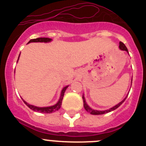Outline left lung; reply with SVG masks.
I'll list each match as a JSON object with an SVG mask.
<instances>
[{
    "label": "left lung",
    "mask_w": 146,
    "mask_h": 146,
    "mask_svg": "<svg viewBox=\"0 0 146 146\" xmlns=\"http://www.w3.org/2000/svg\"><path fill=\"white\" fill-rule=\"evenodd\" d=\"M119 44H119L120 50H125V51H126V52L129 53L128 50H127V48H126V47L125 46L124 44H123V42H120ZM131 81H132V80H131ZM126 97H127V96H126V97H125V99H123V100L121 102L118 103V104H116L115 106L113 107V108H110V109H109V110H102V111H101V110H93L92 108H90V107H89L88 105L87 104V103H86L84 96H82V100H83V105H84V108L86 109V111L88 112L89 113H91V114H92V115H102V114H105V113H109V112H111V111H113V110H115V109H117V108H118V107L120 106V105H121V104H122V103H123V102L125 101V99H126Z\"/></svg>",
    "instance_id": "1"
}]
</instances>
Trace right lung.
<instances>
[{"mask_svg":"<svg viewBox=\"0 0 146 146\" xmlns=\"http://www.w3.org/2000/svg\"><path fill=\"white\" fill-rule=\"evenodd\" d=\"M51 41H52V39L50 38H33V39H31L29 42H28V44L31 43V42H51ZM19 58H20V55H19ZM19 58H18V60H19ZM67 88H68V86H66V87H64V88L62 89L61 93H60V99H59L58 102L55 105H52V106L44 107V108H38V107L34 106V105H31V104H29L28 103H27L26 102L24 101V100H23V102H25V104H26L27 106H28L30 109H31L32 110H33V111L39 112V113H54V112L58 110L60 108V107H61L62 100H63V98H64V93H65V91L66 90Z\"/></svg>","mask_w":146,"mask_h":146,"instance_id":"add662e5","label":"right lung"}]
</instances>
